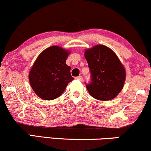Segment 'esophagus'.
Here are the masks:
<instances>
[{
  "label": "esophagus",
  "instance_id": "1",
  "mask_svg": "<svg viewBox=\"0 0 151 151\" xmlns=\"http://www.w3.org/2000/svg\"><path fill=\"white\" fill-rule=\"evenodd\" d=\"M76 79H78V80H79L80 81H83V77L81 76H78V77L76 78Z\"/></svg>",
  "mask_w": 151,
  "mask_h": 151
}]
</instances>
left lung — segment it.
Returning a JSON list of instances; mask_svg holds the SVG:
<instances>
[{"mask_svg":"<svg viewBox=\"0 0 151 151\" xmlns=\"http://www.w3.org/2000/svg\"><path fill=\"white\" fill-rule=\"evenodd\" d=\"M91 81L86 88L93 98L109 101L123 89L126 70L116 54L108 47L97 45L85 51Z\"/></svg>","mask_w":151,"mask_h":151,"instance_id":"obj_1","label":"left lung"}]
</instances>
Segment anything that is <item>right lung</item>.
Returning a JSON list of instances; mask_svg holds the SVG:
<instances>
[{
	"label": "right lung",
	"instance_id": "add662e5",
	"mask_svg": "<svg viewBox=\"0 0 151 151\" xmlns=\"http://www.w3.org/2000/svg\"><path fill=\"white\" fill-rule=\"evenodd\" d=\"M68 55V50L53 45L37 58L28 77L30 86L40 98L50 101L58 98L73 80L70 67L65 63Z\"/></svg>",
	"mask_w": 151,
	"mask_h": 151
}]
</instances>
